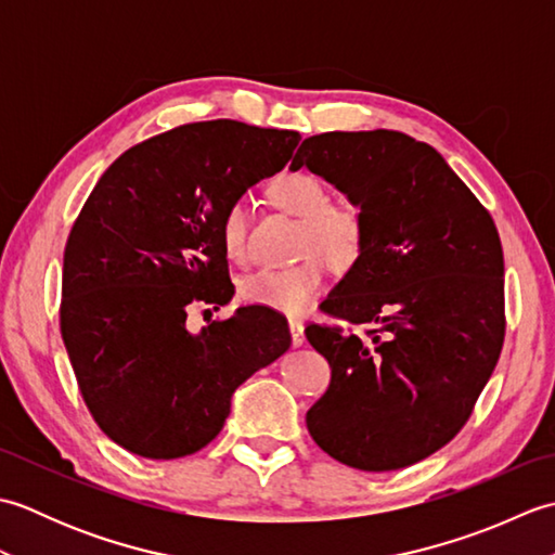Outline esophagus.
I'll list each match as a JSON object with an SVG mask.
<instances>
[{"label": "esophagus", "instance_id": "34e87169", "mask_svg": "<svg viewBox=\"0 0 555 555\" xmlns=\"http://www.w3.org/2000/svg\"><path fill=\"white\" fill-rule=\"evenodd\" d=\"M288 328H291V340H293V346H302L305 344V326H302V322H298V320H288Z\"/></svg>", "mask_w": 555, "mask_h": 555}]
</instances>
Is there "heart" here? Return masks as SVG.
Wrapping results in <instances>:
<instances>
[{
    "mask_svg": "<svg viewBox=\"0 0 555 555\" xmlns=\"http://www.w3.org/2000/svg\"><path fill=\"white\" fill-rule=\"evenodd\" d=\"M269 197L276 207L300 219L298 255L305 257L291 267L255 271L243 279L241 296L276 312L302 314L326 284V262L336 269L358 262L367 241V221L356 203H334L326 183L308 171L276 176L269 183ZM247 223V207L243 199H235L219 223L221 245L233 259L245 255Z\"/></svg>",
    "mask_w": 555,
    "mask_h": 555,
    "instance_id": "obj_1",
    "label": "heart"
}]
</instances>
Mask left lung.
Instances as JSON below:
<instances>
[{
    "instance_id": "1",
    "label": "left lung",
    "mask_w": 555,
    "mask_h": 555,
    "mask_svg": "<svg viewBox=\"0 0 555 555\" xmlns=\"http://www.w3.org/2000/svg\"><path fill=\"white\" fill-rule=\"evenodd\" d=\"M302 164L367 221L362 255L322 305L350 328H305L332 367L308 431L364 473L420 463L465 427L501 356L496 223L439 152L405 133L312 135L291 169Z\"/></svg>"
}]
</instances>
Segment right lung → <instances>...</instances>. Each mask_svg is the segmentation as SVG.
I'll list each match as a JSON object with an SVG mask.
<instances>
[{
  "label": "right lung",
  "mask_w": 555,
  "mask_h": 555,
  "mask_svg": "<svg viewBox=\"0 0 555 555\" xmlns=\"http://www.w3.org/2000/svg\"><path fill=\"white\" fill-rule=\"evenodd\" d=\"M296 131L219 119L171 128L102 173L68 233L59 326L98 427L150 460L197 453L231 396L291 346L284 317L241 308L188 332L195 305L233 296L219 223L286 167Z\"/></svg>",
  "instance_id": "right-lung-1"
}]
</instances>
